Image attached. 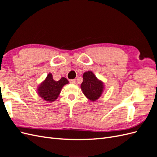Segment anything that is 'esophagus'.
<instances>
[{"instance_id": "34e87169", "label": "esophagus", "mask_w": 157, "mask_h": 157, "mask_svg": "<svg viewBox=\"0 0 157 157\" xmlns=\"http://www.w3.org/2000/svg\"><path fill=\"white\" fill-rule=\"evenodd\" d=\"M69 82L71 83V84H75L76 83V80L75 79H71V80H69Z\"/></svg>"}]
</instances>
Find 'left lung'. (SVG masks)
<instances>
[{"mask_svg":"<svg viewBox=\"0 0 157 157\" xmlns=\"http://www.w3.org/2000/svg\"><path fill=\"white\" fill-rule=\"evenodd\" d=\"M84 96L91 101H96L101 97L104 90L105 84L98 79L92 71H86L83 74V82L80 85Z\"/></svg>","mask_w":157,"mask_h":157,"instance_id":"obj_1","label":"left lung"}]
</instances>
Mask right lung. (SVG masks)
<instances>
[{
	"label": "right lung",
	"instance_id": "obj_1",
	"mask_svg": "<svg viewBox=\"0 0 157 157\" xmlns=\"http://www.w3.org/2000/svg\"><path fill=\"white\" fill-rule=\"evenodd\" d=\"M69 84L68 80L65 77L56 81L53 79L52 74L49 73L46 78L37 88V94L46 101L53 102L56 100L61 92V90L65 84Z\"/></svg>",
	"mask_w": 157,
	"mask_h": 157
}]
</instances>
